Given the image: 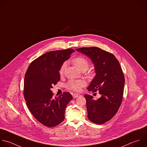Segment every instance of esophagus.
Instances as JSON below:
<instances>
[{
  "label": "esophagus",
  "instance_id": "34e87169",
  "mask_svg": "<svg viewBox=\"0 0 147 147\" xmlns=\"http://www.w3.org/2000/svg\"><path fill=\"white\" fill-rule=\"evenodd\" d=\"M81 95L80 94H78V93H74V94H73V98H77V97L80 96Z\"/></svg>",
  "mask_w": 147,
  "mask_h": 147
}]
</instances>
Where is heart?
Returning <instances> with one entry per match:
<instances>
[{"label": "heart", "instance_id": "heart-1", "mask_svg": "<svg viewBox=\"0 0 147 147\" xmlns=\"http://www.w3.org/2000/svg\"><path fill=\"white\" fill-rule=\"evenodd\" d=\"M73 64L80 71H85L88 68L89 66V62L88 60L85 57L80 56L74 58L72 60ZM66 67V63H64L61 66L59 69V74L62 76L64 74L65 70ZM89 76L93 77L94 76L93 72H89L88 73ZM86 85V82L82 80H69L66 85L67 89L74 90V91H80L82 87Z\"/></svg>", "mask_w": 147, "mask_h": 147}]
</instances>
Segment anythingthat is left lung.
Here are the masks:
<instances>
[{"mask_svg": "<svg viewBox=\"0 0 147 147\" xmlns=\"http://www.w3.org/2000/svg\"><path fill=\"white\" fill-rule=\"evenodd\" d=\"M91 59L96 75L88 88L89 91H98L101 97L94 100L85 94L88 118L96 124H103L117 114L123 99L125 77L121 66L111 53L96 47L76 49Z\"/></svg>", "mask_w": 147, "mask_h": 147, "instance_id": "8db88e82", "label": "left lung"}]
</instances>
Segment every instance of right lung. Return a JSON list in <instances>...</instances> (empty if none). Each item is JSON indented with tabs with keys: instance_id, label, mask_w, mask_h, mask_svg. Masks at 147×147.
I'll list each match as a JSON object with an SVG mask.
<instances>
[{
	"instance_id": "obj_1",
	"label": "right lung",
	"mask_w": 147,
	"mask_h": 147,
	"mask_svg": "<svg viewBox=\"0 0 147 147\" xmlns=\"http://www.w3.org/2000/svg\"><path fill=\"white\" fill-rule=\"evenodd\" d=\"M73 52L71 48L48 52L32 61L25 73L26 104L34 117L45 126L54 127L63 121L66 106L73 99L66 92L54 97L51 89L59 81V69Z\"/></svg>"
}]
</instances>
